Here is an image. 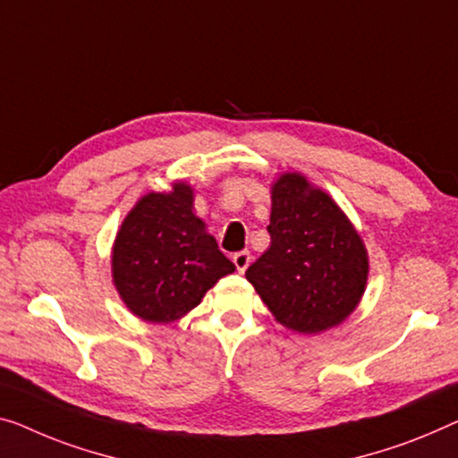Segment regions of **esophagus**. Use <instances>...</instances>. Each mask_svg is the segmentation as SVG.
<instances>
[{
    "mask_svg": "<svg viewBox=\"0 0 458 458\" xmlns=\"http://www.w3.org/2000/svg\"><path fill=\"white\" fill-rule=\"evenodd\" d=\"M250 252L249 250H241V252H234V255H232V261H234V265H236V269L238 271H247V267L250 265Z\"/></svg>",
    "mask_w": 458,
    "mask_h": 458,
    "instance_id": "obj_1",
    "label": "esophagus"
}]
</instances>
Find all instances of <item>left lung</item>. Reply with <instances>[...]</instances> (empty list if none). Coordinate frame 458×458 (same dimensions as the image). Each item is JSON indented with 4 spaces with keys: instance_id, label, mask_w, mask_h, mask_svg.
Returning a JSON list of instances; mask_svg holds the SVG:
<instances>
[{
    "instance_id": "8db88e82",
    "label": "left lung",
    "mask_w": 458,
    "mask_h": 458,
    "mask_svg": "<svg viewBox=\"0 0 458 458\" xmlns=\"http://www.w3.org/2000/svg\"><path fill=\"white\" fill-rule=\"evenodd\" d=\"M269 249L247 269L279 325L302 335L337 327L358 309L368 250L335 199L300 173L271 182Z\"/></svg>"
}]
</instances>
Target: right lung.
Returning <instances> with one entry per match:
<instances>
[{
	"mask_svg": "<svg viewBox=\"0 0 458 458\" xmlns=\"http://www.w3.org/2000/svg\"><path fill=\"white\" fill-rule=\"evenodd\" d=\"M193 187L174 181L149 191L129 209L114 236L111 273L129 312L166 325L201 302L234 263L217 249L208 224L193 214Z\"/></svg>",
	"mask_w": 458,
	"mask_h": 458,
	"instance_id": "obj_1",
	"label": "right lung"
}]
</instances>
